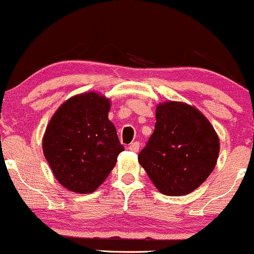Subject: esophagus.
Masks as SVG:
<instances>
[{"instance_id":"34e87169","label":"esophagus","mask_w":254,"mask_h":254,"mask_svg":"<svg viewBox=\"0 0 254 254\" xmlns=\"http://www.w3.org/2000/svg\"><path fill=\"white\" fill-rule=\"evenodd\" d=\"M128 149H129L130 151L137 153V151L139 150V142H132L129 145H128Z\"/></svg>"}]
</instances>
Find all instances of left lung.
I'll return each instance as SVG.
<instances>
[{"mask_svg":"<svg viewBox=\"0 0 254 254\" xmlns=\"http://www.w3.org/2000/svg\"><path fill=\"white\" fill-rule=\"evenodd\" d=\"M155 117L153 134L138 160L161 193L188 194L215 167L220 148L218 135L202 112L187 104H160Z\"/></svg>","mask_w":254,"mask_h":254,"instance_id":"obj_1","label":"left lung"}]
</instances>
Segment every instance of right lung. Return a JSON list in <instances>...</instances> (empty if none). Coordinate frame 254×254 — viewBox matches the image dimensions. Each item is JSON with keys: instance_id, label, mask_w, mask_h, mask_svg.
<instances>
[{"instance_id": "1", "label": "right lung", "mask_w": 254, "mask_h": 254, "mask_svg": "<svg viewBox=\"0 0 254 254\" xmlns=\"http://www.w3.org/2000/svg\"><path fill=\"white\" fill-rule=\"evenodd\" d=\"M109 111V99L80 94L62 104L46 127L44 155L57 181L72 192H94L124 151Z\"/></svg>"}]
</instances>
